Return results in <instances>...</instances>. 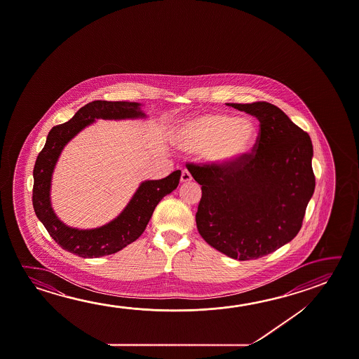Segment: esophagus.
Listing matches in <instances>:
<instances>
[{
  "label": "esophagus",
  "mask_w": 359,
  "mask_h": 359,
  "mask_svg": "<svg viewBox=\"0 0 359 359\" xmlns=\"http://www.w3.org/2000/svg\"><path fill=\"white\" fill-rule=\"evenodd\" d=\"M193 180L191 174L188 170H182V182H190Z\"/></svg>",
  "instance_id": "1"
}]
</instances>
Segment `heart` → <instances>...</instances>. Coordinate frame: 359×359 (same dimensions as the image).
Returning <instances> with one entry per match:
<instances>
[{
	"mask_svg": "<svg viewBox=\"0 0 359 359\" xmlns=\"http://www.w3.org/2000/svg\"><path fill=\"white\" fill-rule=\"evenodd\" d=\"M174 140L184 153L200 154L205 164L226 170L252 151L257 126L252 118L205 112L179 123Z\"/></svg>",
	"mask_w": 359,
	"mask_h": 359,
	"instance_id": "heart-1",
	"label": "heart"
}]
</instances>
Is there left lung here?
<instances>
[{
  "label": "left lung",
  "mask_w": 359,
  "mask_h": 359,
  "mask_svg": "<svg viewBox=\"0 0 359 359\" xmlns=\"http://www.w3.org/2000/svg\"><path fill=\"white\" fill-rule=\"evenodd\" d=\"M258 118L254 154L226 170L188 164L201 185L196 226L230 258L250 260L285 245L299 233L314 188L309 135L269 102L228 104Z\"/></svg>",
  "instance_id": "left-lung-1"
}]
</instances>
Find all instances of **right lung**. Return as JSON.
Segmentation results:
<instances>
[{
	"instance_id": "add662e5",
	"label": "right lung",
	"mask_w": 359,
	"mask_h": 359,
	"mask_svg": "<svg viewBox=\"0 0 359 359\" xmlns=\"http://www.w3.org/2000/svg\"><path fill=\"white\" fill-rule=\"evenodd\" d=\"M145 118L147 115L139 102L96 100L83 106L67 123L50 130L46 144L39 154L34 168L32 204L36 217L62 249L81 258H99L116 253L142 236L160 200L177 188L182 177L180 170L160 180H145L136 189L135 194L118 217L94 229L69 226L53 212L50 196L51 180L55 166L67 142L97 118Z\"/></svg>"
}]
</instances>
